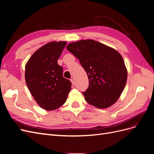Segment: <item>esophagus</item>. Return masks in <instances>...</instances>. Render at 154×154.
<instances>
[{"label": "esophagus", "instance_id": "34e87169", "mask_svg": "<svg viewBox=\"0 0 154 154\" xmlns=\"http://www.w3.org/2000/svg\"><path fill=\"white\" fill-rule=\"evenodd\" d=\"M71 83H72V85H74V80H73L72 78V79H71Z\"/></svg>", "mask_w": 154, "mask_h": 154}]
</instances>
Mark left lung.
<instances>
[{
  "label": "left lung",
  "mask_w": 154,
  "mask_h": 154,
  "mask_svg": "<svg viewBox=\"0 0 154 154\" xmlns=\"http://www.w3.org/2000/svg\"><path fill=\"white\" fill-rule=\"evenodd\" d=\"M67 50L79 60L88 78L82 92L88 103L105 109L118 100L127 80L124 60L117 51L93 40L69 44Z\"/></svg>",
  "instance_id": "obj_1"
}]
</instances>
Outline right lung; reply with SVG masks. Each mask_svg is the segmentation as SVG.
Masks as SVG:
<instances>
[{
    "mask_svg": "<svg viewBox=\"0 0 154 154\" xmlns=\"http://www.w3.org/2000/svg\"><path fill=\"white\" fill-rule=\"evenodd\" d=\"M66 42H52L31 56L26 65L27 87L36 103L47 110L57 109L66 101L71 82L63 77L58 60Z\"/></svg>",
    "mask_w": 154,
    "mask_h": 154,
    "instance_id": "right-lung-1",
    "label": "right lung"
}]
</instances>
